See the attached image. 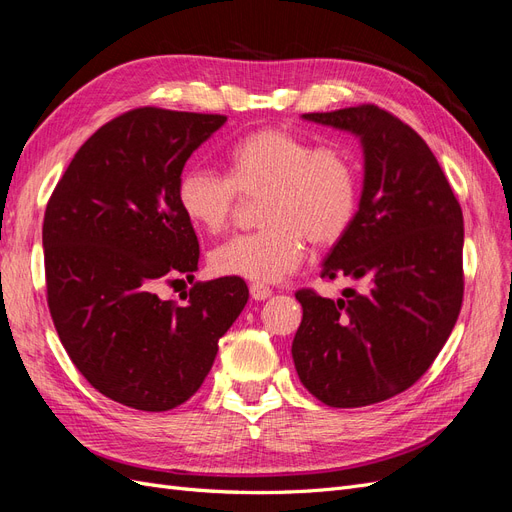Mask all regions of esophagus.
Returning a JSON list of instances; mask_svg holds the SVG:
<instances>
[{
  "instance_id": "1",
  "label": "esophagus",
  "mask_w": 512,
  "mask_h": 512,
  "mask_svg": "<svg viewBox=\"0 0 512 512\" xmlns=\"http://www.w3.org/2000/svg\"><path fill=\"white\" fill-rule=\"evenodd\" d=\"M250 294H252L254 301H265V299L271 297V288L265 286V284H252Z\"/></svg>"
}]
</instances>
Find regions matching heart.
Listing matches in <instances>:
<instances>
[{
  "label": "heart",
  "mask_w": 512,
  "mask_h": 512,
  "mask_svg": "<svg viewBox=\"0 0 512 512\" xmlns=\"http://www.w3.org/2000/svg\"><path fill=\"white\" fill-rule=\"evenodd\" d=\"M226 177L205 166L185 170L177 200L198 230L218 235L239 196H260V230L220 243L209 254L213 273L277 282L301 265L305 241L329 247L346 235L356 213V168L339 145H316L286 128L247 134L226 153Z\"/></svg>",
  "instance_id": "heart-1"
}]
</instances>
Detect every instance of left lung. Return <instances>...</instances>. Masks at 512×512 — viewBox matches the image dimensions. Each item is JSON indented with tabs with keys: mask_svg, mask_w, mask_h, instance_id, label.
<instances>
[{
	"mask_svg": "<svg viewBox=\"0 0 512 512\" xmlns=\"http://www.w3.org/2000/svg\"><path fill=\"white\" fill-rule=\"evenodd\" d=\"M361 138L359 211L320 271L365 290L324 299L299 290L292 359L305 389L331 408L404 393L451 335L463 301V213L427 143L376 104L305 113Z\"/></svg>",
	"mask_w": 512,
	"mask_h": 512,
	"instance_id": "8db88e82",
	"label": "left lung"
}]
</instances>
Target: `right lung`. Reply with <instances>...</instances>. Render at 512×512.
Wrapping results in <instances>:
<instances>
[{
  "mask_svg": "<svg viewBox=\"0 0 512 512\" xmlns=\"http://www.w3.org/2000/svg\"><path fill=\"white\" fill-rule=\"evenodd\" d=\"M224 121L156 106L123 113L74 153L44 211L46 301L61 344L96 391L134 410L188 401L250 297L241 277L196 282L185 305L156 294L179 275L194 280L200 250L177 185Z\"/></svg>",
  "mask_w": 512,
  "mask_h": 512,
  "instance_id": "obj_1",
  "label": "right lung"
}]
</instances>
